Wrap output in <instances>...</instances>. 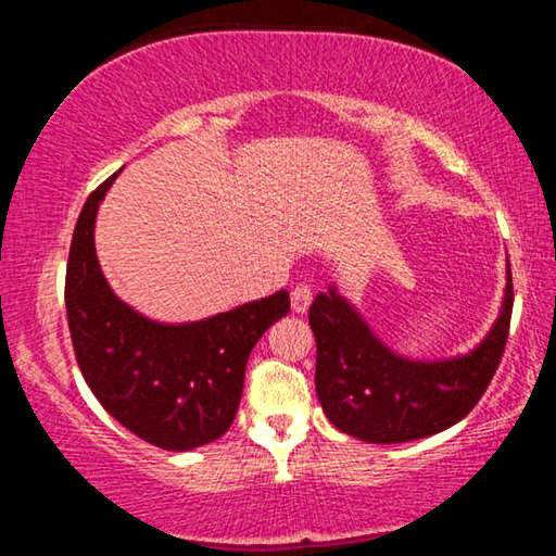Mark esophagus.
<instances>
[{
  "mask_svg": "<svg viewBox=\"0 0 556 556\" xmlns=\"http://www.w3.org/2000/svg\"><path fill=\"white\" fill-rule=\"evenodd\" d=\"M308 306H312V287L296 285L291 289V308H294L296 314H306Z\"/></svg>",
  "mask_w": 556,
  "mask_h": 556,
  "instance_id": "esophagus-1",
  "label": "esophagus"
}]
</instances>
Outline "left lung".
<instances>
[{"instance_id":"1","label":"left lung","mask_w":556,"mask_h":556,"mask_svg":"<svg viewBox=\"0 0 556 556\" xmlns=\"http://www.w3.org/2000/svg\"><path fill=\"white\" fill-rule=\"evenodd\" d=\"M513 316V275L501 314L468 355L409 361L370 331L331 287L308 308L316 336V394L336 429L368 444H402L454 427L476 407L501 363Z\"/></svg>"}]
</instances>
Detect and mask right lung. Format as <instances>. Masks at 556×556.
<instances>
[{"label": "right lung", "instance_id": "1", "mask_svg": "<svg viewBox=\"0 0 556 556\" xmlns=\"http://www.w3.org/2000/svg\"><path fill=\"white\" fill-rule=\"evenodd\" d=\"M117 174L88 195L75 223L65 269L75 361L98 402L131 434L166 451L211 444L230 429L248 357L289 314V294L281 289L193 324H159L135 312L110 289L92 235Z\"/></svg>", "mask_w": 556, "mask_h": 556}]
</instances>
